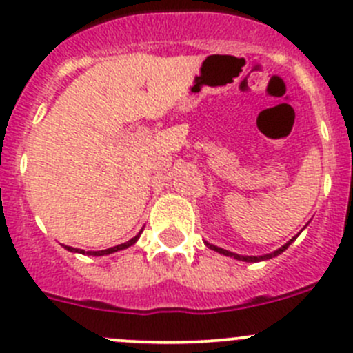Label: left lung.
Masks as SVG:
<instances>
[{
    "label": "left lung",
    "instance_id": "1",
    "mask_svg": "<svg viewBox=\"0 0 353 353\" xmlns=\"http://www.w3.org/2000/svg\"><path fill=\"white\" fill-rule=\"evenodd\" d=\"M295 239H297V236H295V237H292V239L288 241V243L283 244L282 248H279V249H276V251L270 252V254H263V256H243V254H236V252H230V251H227V249H222V248H219V245H213V244L206 243V241H205V244L208 245V248L212 249V251H216V252H220V254H223V256H230V258H234V259H239V261H245V263H258V261H265V259H272V258H275V256L282 254V252L285 251V249L288 248V245H290L292 243H294Z\"/></svg>",
    "mask_w": 353,
    "mask_h": 353
}]
</instances>
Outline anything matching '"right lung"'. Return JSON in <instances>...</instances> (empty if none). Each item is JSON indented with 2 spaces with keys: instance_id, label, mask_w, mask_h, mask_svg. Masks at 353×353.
Returning <instances> with one entry per match:
<instances>
[{
  "instance_id": "right-lung-1",
  "label": "right lung",
  "mask_w": 353,
  "mask_h": 353,
  "mask_svg": "<svg viewBox=\"0 0 353 353\" xmlns=\"http://www.w3.org/2000/svg\"><path fill=\"white\" fill-rule=\"evenodd\" d=\"M140 236H141V230L137 234V236L133 237V239L126 241V243H123V244L114 245V248L102 249V251H83V249L71 248V245H65V244H63V245H65V249H68V251H70V252H80V254H88V256H105V254H112V252H117V251H123V249H128V248H130V245H133L138 239H140Z\"/></svg>"
}]
</instances>
